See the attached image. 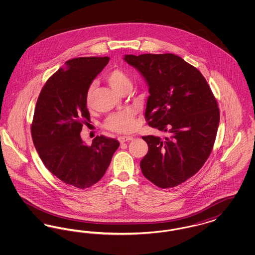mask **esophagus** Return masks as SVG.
<instances>
[{"label":"esophagus","instance_id":"obj_1","mask_svg":"<svg viewBox=\"0 0 255 255\" xmlns=\"http://www.w3.org/2000/svg\"><path fill=\"white\" fill-rule=\"evenodd\" d=\"M133 136H130V135H128V136H120L119 137V140H120L121 143L126 142V141H130V140H133Z\"/></svg>","mask_w":255,"mask_h":255}]
</instances>
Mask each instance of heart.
Returning <instances> with one entry per match:
<instances>
[{"label": "heart", "mask_w": 255, "mask_h": 255, "mask_svg": "<svg viewBox=\"0 0 255 255\" xmlns=\"http://www.w3.org/2000/svg\"><path fill=\"white\" fill-rule=\"evenodd\" d=\"M106 81L117 92L122 93V90L128 86H131V80L128 74L122 69L116 68L110 70L105 75ZM94 86L91 85L86 92L85 101L87 105L91 104ZM104 127L112 132L119 133H127L133 132L135 129V111L133 109L123 110L122 112L114 113L104 122Z\"/></svg>", "instance_id": "obj_1"}]
</instances>
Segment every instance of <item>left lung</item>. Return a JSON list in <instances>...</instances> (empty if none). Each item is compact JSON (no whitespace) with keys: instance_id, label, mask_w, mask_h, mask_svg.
<instances>
[{"instance_id":"1","label":"left lung","mask_w":255,"mask_h":255,"mask_svg":"<svg viewBox=\"0 0 255 255\" xmlns=\"http://www.w3.org/2000/svg\"><path fill=\"white\" fill-rule=\"evenodd\" d=\"M149 86L145 120L168 136H142L148 152L143 176L160 188L181 184L203 167L216 139L218 102L194 66L173 53L125 55Z\"/></svg>"}]
</instances>
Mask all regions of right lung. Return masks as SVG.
<instances>
[{
  "label": "right lung",
  "instance_id": "right-lung-1",
  "mask_svg": "<svg viewBox=\"0 0 255 255\" xmlns=\"http://www.w3.org/2000/svg\"><path fill=\"white\" fill-rule=\"evenodd\" d=\"M110 58L77 57L67 61L43 86L30 126L38 155L46 168L71 186L85 189L105 174L119 140L97 135L92 145L80 136L90 122L86 92Z\"/></svg>",
  "mask_w": 255,
  "mask_h": 255
}]
</instances>
